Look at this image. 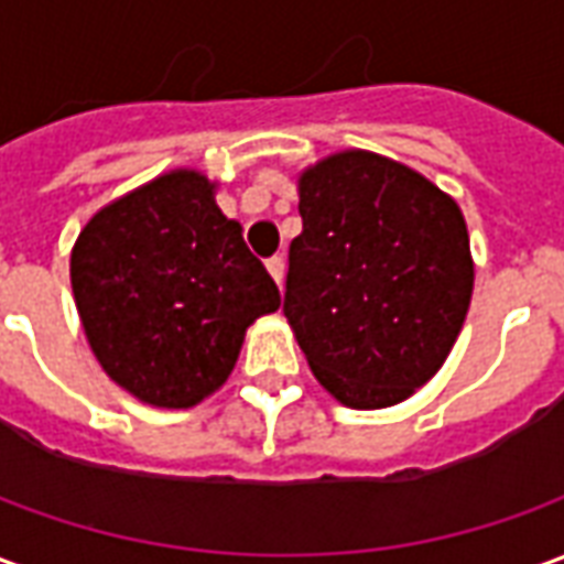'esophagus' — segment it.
Returning <instances> with one entry per match:
<instances>
[{
    "label": "esophagus",
    "mask_w": 564,
    "mask_h": 564,
    "mask_svg": "<svg viewBox=\"0 0 564 564\" xmlns=\"http://www.w3.org/2000/svg\"><path fill=\"white\" fill-rule=\"evenodd\" d=\"M265 265H269L271 278L278 281V286H283V274H286V259H283L281 253H278V257H271L269 262H265Z\"/></svg>",
    "instance_id": "obj_1"
}]
</instances>
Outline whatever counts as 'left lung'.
<instances>
[{
    "label": "left lung",
    "mask_w": 564,
    "mask_h": 564,
    "mask_svg": "<svg viewBox=\"0 0 564 564\" xmlns=\"http://www.w3.org/2000/svg\"><path fill=\"white\" fill-rule=\"evenodd\" d=\"M283 314L307 366L347 408L375 411L435 378L471 305L459 205L429 177L368 150L299 177Z\"/></svg>",
    "instance_id": "obj_1"
}]
</instances>
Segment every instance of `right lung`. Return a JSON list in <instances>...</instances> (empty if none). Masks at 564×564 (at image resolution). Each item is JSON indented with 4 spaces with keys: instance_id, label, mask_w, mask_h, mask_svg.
<instances>
[{
    "instance_id": "obj_1",
    "label": "right lung",
    "mask_w": 564,
    "mask_h": 564,
    "mask_svg": "<svg viewBox=\"0 0 564 564\" xmlns=\"http://www.w3.org/2000/svg\"><path fill=\"white\" fill-rule=\"evenodd\" d=\"M72 293L105 375L156 408H193L232 375L278 283L202 172L174 169L105 205L72 247Z\"/></svg>"
}]
</instances>
